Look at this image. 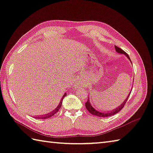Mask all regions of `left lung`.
Returning a JSON list of instances; mask_svg holds the SVG:
<instances>
[{"label":"left lung","mask_w":153,"mask_h":153,"mask_svg":"<svg viewBox=\"0 0 153 153\" xmlns=\"http://www.w3.org/2000/svg\"><path fill=\"white\" fill-rule=\"evenodd\" d=\"M114 47H115V50H116V51L118 53L125 54V55L126 57H127L128 59L130 60V61L131 62L130 57H129V56L125 53V51H124L123 50H122L121 48H119L118 47H117V46H114ZM133 82H134V79H133ZM131 91H132V89L131 90L130 93H129V94H128L127 98H126V99L125 100H124L123 102L121 104V105H120L119 106H118L117 108L114 109V110L111 111L103 112V111H100L96 110V109L94 108L93 107V106L91 105V104L90 102V100H89V99H88V98L87 101L85 102V106H86V109H87V111L89 112H90V113H91L92 114H93V115H95V116H97V117H110V116H112V115H114L115 114L118 113V112H119L120 110H122V108L124 107V106H125L126 102L127 101V100L128 99V97L130 96Z\"/></svg>","instance_id":"1"}]
</instances>
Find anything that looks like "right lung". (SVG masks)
I'll return each mask as SVG.
<instances>
[{
  "mask_svg": "<svg viewBox=\"0 0 153 153\" xmlns=\"http://www.w3.org/2000/svg\"><path fill=\"white\" fill-rule=\"evenodd\" d=\"M66 96H67V93H65L64 94V95H63V97H62L61 100H60V102H59L58 106H57V107L55 109H54V111H51V112H49V113H48V114L42 115V116H35V117H34V118H36V119H48V118L53 117L54 114L56 113V112L59 111L60 108L61 107L62 102V100H63V99H64L65 97H66Z\"/></svg>",
  "mask_w": 153,
  "mask_h": 153,
  "instance_id": "1",
  "label": "right lung"
}]
</instances>
